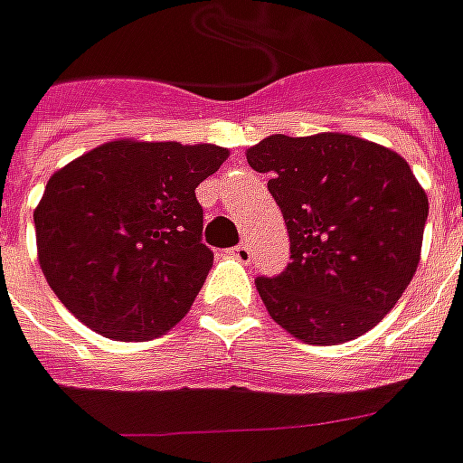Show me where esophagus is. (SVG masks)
<instances>
[{
  "mask_svg": "<svg viewBox=\"0 0 463 463\" xmlns=\"http://www.w3.org/2000/svg\"><path fill=\"white\" fill-rule=\"evenodd\" d=\"M232 256L241 260V263H249V260H251V244H249V241H241V244L232 249Z\"/></svg>",
  "mask_w": 463,
  "mask_h": 463,
  "instance_id": "esophagus-1",
  "label": "esophagus"
}]
</instances>
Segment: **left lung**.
<instances>
[{"instance_id":"1","label":"left lung","mask_w":463,"mask_h":463,"mask_svg":"<svg viewBox=\"0 0 463 463\" xmlns=\"http://www.w3.org/2000/svg\"><path fill=\"white\" fill-rule=\"evenodd\" d=\"M283 212L290 263L256 290L278 325L307 344L356 339L395 307L422 249L425 190L408 161L349 134H273L246 151Z\"/></svg>"}]
</instances>
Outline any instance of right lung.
Returning <instances> with one entry per match:
<instances>
[{
    "label": "right lung",
    "mask_w": 463,
    "mask_h": 463,
    "mask_svg": "<svg viewBox=\"0 0 463 463\" xmlns=\"http://www.w3.org/2000/svg\"><path fill=\"white\" fill-rule=\"evenodd\" d=\"M227 156L214 144L124 138L55 170L33 224L58 300L119 342H148L178 325L214 260L194 187Z\"/></svg>",
    "instance_id": "add662e5"
}]
</instances>
